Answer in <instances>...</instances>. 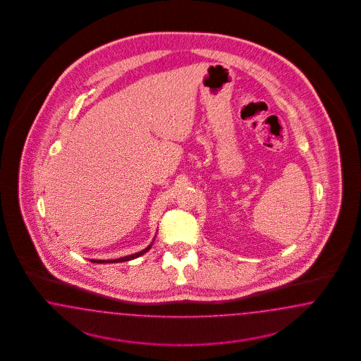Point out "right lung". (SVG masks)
<instances>
[{"label":"right lung","mask_w":361,"mask_h":361,"mask_svg":"<svg viewBox=\"0 0 361 361\" xmlns=\"http://www.w3.org/2000/svg\"><path fill=\"white\" fill-rule=\"evenodd\" d=\"M151 246H152V243L147 247V249H144L142 252H136V254H131V255H127V257H123V258H116V259H90L91 262L94 263H118V262H126V261H131V259H135V258H137V257H140L142 255L144 252H148L149 249H151Z\"/></svg>","instance_id":"obj_1"}]
</instances>
